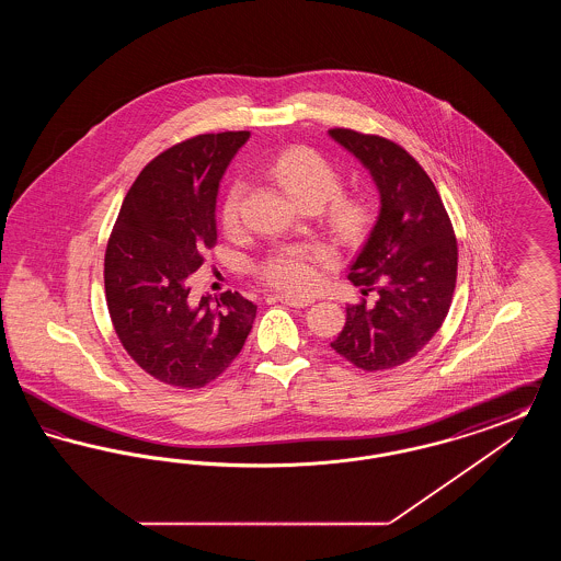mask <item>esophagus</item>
Here are the masks:
<instances>
[{
    "label": "esophagus",
    "mask_w": 561,
    "mask_h": 561,
    "mask_svg": "<svg viewBox=\"0 0 561 561\" xmlns=\"http://www.w3.org/2000/svg\"><path fill=\"white\" fill-rule=\"evenodd\" d=\"M275 298L279 302H284V305L296 307V309H305V307H309L313 302V298H300V296H290V294H275Z\"/></svg>",
    "instance_id": "esophagus-1"
}]
</instances>
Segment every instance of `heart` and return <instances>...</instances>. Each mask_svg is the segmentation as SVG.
<instances>
[{"mask_svg": "<svg viewBox=\"0 0 561 561\" xmlns=\"http://www.w3.org/2000/svg\"><path fill=\"white\" fill-rule=\"evenodd\" d=\"M271 174L300 206L320 208L330 202L323 218L330 233L341 243H351L364 233L370 220V204L359 197L339 195L343 174L318 151L309 147L286 149L271 163ZM241 195L243 183L236 181L222 199L220 218L227 229H236L240 222ZM330 261L332 252L323 245H282L261 263L259 273L273 288L307 294L318 286L321 267Z\"/></svg>", "mask_w": 561, "mask_h": 561, "instance_id": "obj_1", "label": "heart"}]
</instances>
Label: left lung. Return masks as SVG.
Returning <instances> with one entry per match:
<instances>
[{
  "label": "left lung",
  "mask_w": 561,
  "mask_h": 561,
  "mask_svg": "<svg viewBox=\"0 0 561 561\" xmlns=\"http://www.w3.org/2000/svg\"><path fill=\"white\" fill-rule=\"evenodd\" d=\"M373 176L380 210L370 238L348 267L376 305H348L330 343L353 366L376 373L412 359L442 328L453 302L458 248L453 222L427 172L400 145L347 128L328 130Z\"/></svg>",
  "instance_id": "8db88e82"
}]
</instances>
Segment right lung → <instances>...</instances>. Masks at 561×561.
I'll use <instances>...</instances> for the list:
<instances>
[{"label": "right lung", "instance_id": "1", "mask_svg": "<svg viewBox=\"0 0 561 561\" xmlns=\"http://www.w3.org/2000/svg\"><path fill=\"white\" fill-rule=\"evenodd\" d=\"M250 133L199 134L149 161L128 191L105 254L115 334L165 385L197 389L240 355L256 305L240 293L191 300L188 277L216 243L220 179Z\"/></svg>", "mask_w": 561, "mask_h": 561}]
</instances>
